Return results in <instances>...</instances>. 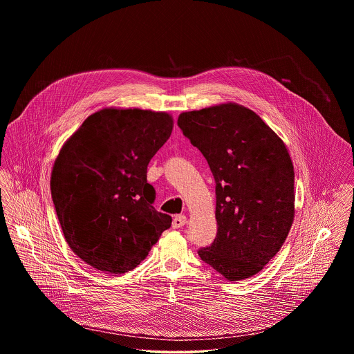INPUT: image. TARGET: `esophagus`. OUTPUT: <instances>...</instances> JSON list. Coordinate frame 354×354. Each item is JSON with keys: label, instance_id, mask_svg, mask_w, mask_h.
I'll return each mask as SVG.
<instances>
[{"label": "esophagus", "instance_id": "obj_1", "mask_svg": "<svg viewBox=\"0 0 354 354\" xmlns=\"http://www.w3.org/2000/svg\"><path fill=\"white\" fill-rule=\"evenodd\" d=\"M187 223V216L185 215H176L172 220V227L174 228H182Z\"/></svg>", "mask_w": 354, "mask_h": 354}]
</instances>
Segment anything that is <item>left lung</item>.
<instances>
[{"mask_svg":"<svg viewBox=\"0 0 354 354\" xmlns=\"http://www.w3.org/2000/svg\"><path fill=\"white\" fill-rule=\"evenodd\" d=\"M178 124L216 183L218 234L198 253L228 281L252 277L280 251L295 219V171L286 143L234 102L182 113Z\"/></svg>","mask_w":354,"mask_h":354,"instance_id":"left-lung-1","label":"left lung"}]
</instances>
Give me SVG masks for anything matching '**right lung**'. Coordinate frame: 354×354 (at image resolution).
<instances>
[{"label":"right lung","mask_w":354,"mask_h":354,"mask_svg":"<svg viewBox=\"0 0 354 354\" xmlns=\"http://www.w3.org/2000/svg\"><path fill=\"white\" fill-rule=\"evenodd\" d=\"M172 129L165 111L104 107L61 147L51 198L68 247L93 268L134 270L171 227V216L152 207L147 166Z\"/></svg>","instance_id":"1"}]
</instances>
